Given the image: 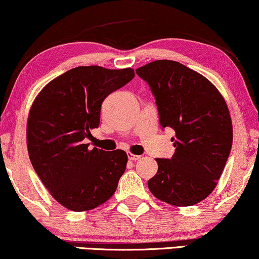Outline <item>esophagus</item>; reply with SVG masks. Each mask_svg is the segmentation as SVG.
I'll use <instances>...</instances> for the list:
<instances>
[{"mask_svg": "<svg viewBox=\"0 0 259 259\" xmlns=\"http://www.w3.org/2000/svg\"><path fill=\"white\" fill-rule=\"evenodd\" d=\"M127 158H129V160H132V161H136V160L141 159V156L140 155H135V154L127 152Z\"/></svg>", "mask_w": 259, "mask_h": 259, "instance_id": "34e87169", "label": "esophagus"}]
</instances>
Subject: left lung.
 Listing matches in <instances>:
<instances>
[{
    "label": "left lung",
    "mask_w": 259,
    "mask_h": 259,
    "mask_svg": "<svg viewBox=\"0 0 259 259\" xmlns=\"http://www.w3.org/2000/svg\"><path fill=\"white\" fill-rule=\"evenodd\" d=\"M155 97L162 127H171V159H155L158 172L148 181L160 201L189 207L217 188L233 142L227 104L217 87L179 62L158 60L137 68Z\"/></svg>",
    "instance_id": "1"
}]
</instances>
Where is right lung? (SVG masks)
<instances>
[{
  "instance_id": "obj_1",
  "label": "right lung",
  "mask_w": 259,
  "mask_h": 259,
  "mask_svg": "<svg viewBox=\"0 0 259 259\" xmlns=\"http://www.w3.org/2000/svg\"><path fill=\"white\" fill-rule=\"evenodd\" d=\"M135 76L134 69L83 65L39 92L28 113L27 150L34 171L64 208L86 211L112 197L125 171L124 150L88 149L105 98Z\"/></svg>"
}]
</instances>
